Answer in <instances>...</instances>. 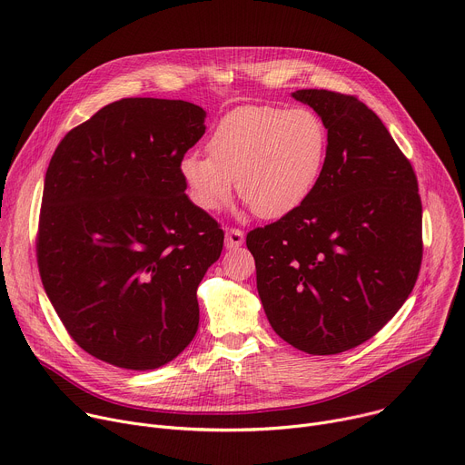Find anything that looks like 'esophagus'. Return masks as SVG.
Returning a JSON list of instances; mask_svg holds the SVG:
<instances>
[{"mask_svg": "<svg viewBox=\"0 0 465 465\" xmlns=\"http://www.w3.org/2000/svg\"><path fill=\"white\" fill-rule=\"evenodd\" d=\"M244 242V233L237 228H230L226 230V235H224V246L228 250H233V248H239L241 244Z\"/></svg>", "mask_w": 465, "mask_h": 465, "instance_id": "esophagus-1", "label": "esophagus"}]
</instances>
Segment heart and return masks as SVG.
Segmentation results:
<instances>
[{"instance_id": "1", "label": "heart", "mask_w": 465, "mask_h": 465, "mask_svg": "<svg viewBox=\"0 0 465 465\" xmlns=\"http://www.w3.org/2000/svg\"><path fill=\"white\" fill-rule=\"evenodd\" d=\"M328 150L321 118L310 109L242 105L224 114L207 139V153H187L180 174L205 211L239 196L262 219H282L313 193Z\"/></svg>"}]
</instances>
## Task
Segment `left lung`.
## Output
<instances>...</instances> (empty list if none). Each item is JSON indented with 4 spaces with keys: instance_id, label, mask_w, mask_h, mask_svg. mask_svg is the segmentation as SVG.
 Segmentation results:
<instances>
[{
    "instance_id": "1",
    "label": "left lung",
    "mask_w": 465,
    "mask_h": 465,
    "mask_svg": "<svg viewBox=\"0 0 465 465\" xmlns=\"http://www.w3.org/2000/svg\"><path fill=\"white\" fill-rule=\"evenodd\" d=\"M291 96L328 132L322 173L299 209L252 230L246 246L272 330L308 354H340L406 302L423 258V209L410 161L363 102L317 89Z\"/></svg>"
}]
</instances>
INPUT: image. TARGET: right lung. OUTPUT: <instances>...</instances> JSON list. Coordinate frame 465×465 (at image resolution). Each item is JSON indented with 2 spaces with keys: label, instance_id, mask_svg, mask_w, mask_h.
<instances>
[{
  "label": "right lung",
  "instance_id": "right-lung-1",
  "mask_svg": "<svg viewBox=\"0 0 465 465\" xmlns=\"http://www.w3.org/2000/svg\"><path fill=\"white\" fill-rule=\"evenodd\" d=\"M203 134L194 104L124 98L68 132L50 161L42 285L72 340L105 363L163 367L198 330L196 289L224 242L180 174Z\"/></svg>",
  "mask_w": 465,
  "mask_h": 465
}]
</instances>
